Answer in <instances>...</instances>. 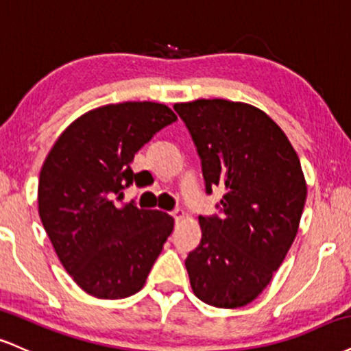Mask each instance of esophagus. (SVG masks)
Segmentation results:
<instances>
[{
	"mask_svg": "<svg viewBox=\"0 0 351 351\" xmlns=\"http://www.w3.org/2000/svg\"><path fill=\"white\" fill-rule=\"evenodd\" d=\"M171 216L175 217L176 222L183 221V219H184V210H183V209H175V210H173V213H171Z\"/></svg>",
	"mask_w": 351,
	"mask_h": 351,
	"instance_id": "34e87169",
	"label": "esophagus"
}]
</instances>
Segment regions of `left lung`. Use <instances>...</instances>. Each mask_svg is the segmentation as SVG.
Here are the masks:
<instances>
[{
	"mask_svg": "<svg viewBox=\"0 0 351 351\" xmlns=\"http://www.w3.org/2000/svg\"><path fill=\"white\" fill-rule=\"evenodd\" d=\"M196 143L208 193L221 217H199L201 243L188 255L193 293L221 309L255 301L296 239L307 184L296 150L267 112L248 103H176Z\"/></svg>",
	"mask_w": 351,
	"mask_h": 351,
	"instance_id": "obj_1",
	"label": "left lung"
}]
</instances>
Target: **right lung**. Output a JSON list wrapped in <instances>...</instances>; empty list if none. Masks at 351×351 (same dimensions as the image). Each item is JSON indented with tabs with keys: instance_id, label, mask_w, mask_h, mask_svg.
I'll use <instances>...</instances> for the list:
<instances>
[{
	"instance_id": "add662e5",
	"label": "right lung",
	"mask_w": 351,
	"mask_h": 351,
	"mask_svg": "<svg viewBox=\"0 0 351 351\" xmlns=\"http://www.w3.org/2000/svg\"><path fill=\"white\" fill-rule=\"evenodd\" d=\"M175 121L170 108L152 101L95 108L63 130L42 165V226L63 268L90 296L111 301L138 293L171 234L170 214L117 199L137 181L134 155Z\"/></svg>"
}]
</instances>
